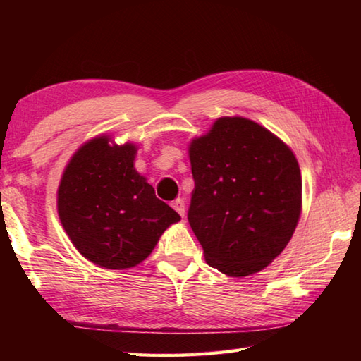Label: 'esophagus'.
Here are the masks:
<instances>
[{
  "instance_id": "34e87169",
  "label": "esophagus",
  "mask_w": 361,
  "mask_h": 361,
  "mask_svg": "<svg viewBox=\"0 0 361 361\" xmlns=\"http://www.w3.org/2000/svg\"><path fill=\"white\" fill-rule=\"evenodd\" d=\"M172 208L180 214L181 217H185L186 214V206H185V200L183 198H176V200L172 203Z\"/></svg>"
}]
</instances>
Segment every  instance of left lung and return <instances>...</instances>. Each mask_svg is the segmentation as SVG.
Wrapping results in <instances>:
<instances>
[{"instance_id":"obj_1","label":"left lung","mask_w":361,"mask_h":361,"mask_svg":"<svg viewBox=\"0 0 361 361\" xmlns=\"http://www.w3.org/2000/svg\"><path fill=\"white\" fill-rule=\"evenodd\" d=\"M189 158L195 188L188 220L206 262L233 278L264 270L301 216L293 152L257 122L225 116L192 140Z\"/></svg>"}]
</instances>
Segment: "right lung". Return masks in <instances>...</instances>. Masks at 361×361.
<instances>
[{
    "instance_id": "add662e5",
    "label": "right lung",
    "mask_w": 361,
    "mask_h": 361,
    "mask_svg": "<svg viewBox=\"0 0 361 361\" xmlns=\"http://www.w3.org/2000/svg\"><path fill=\"white\" fill-rule=\"evenodd\" d=\"M136 145L101 135L79 147L57 190V211L83 257L109 270L141 264L181 217L136 172Z\"/></svg>"
}]
</instances>
